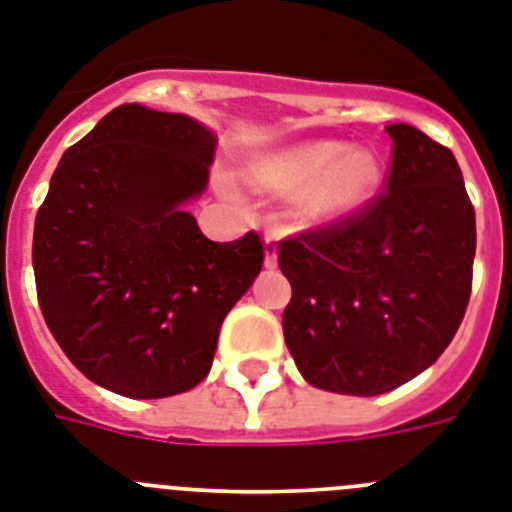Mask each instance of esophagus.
Listing matches in <instances>:
<instances>
[{
    "instance_id": "obj_1",
    "label": "esophagus",
    "mask_w": 512,
    "mask_h": 512,
    "mask_svg": "<svg viewBox=\"0 0 512 512\" xmlns=\"http://www.w3.org/2000/svg\"><path fill=\"white\" fill-rule=\"evenodd\" d=\"M278 265V234L268 231L265 234V268H276Z\"/></svg>"
}]
</instances>
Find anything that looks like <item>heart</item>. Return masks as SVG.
I'll list each match as a JSON object with an SVG mask.
<instances>
[{
	"label": "heart",
	"instance_id": "obj_1",
	"mask_svg": "<svg viewBox=\"0 0 512 512\" xmlns=\"http://www.w3.org/2000/svg\"><path fill=\"white\" fill-rule=\"evenodd\" d=\"M247 182L263 195H294L304 223H333L367 203L380 184V163L369 150H351L336 140L286 145L255 158Z\"/></svg>",
	"mask_w": 512,
	"mask_h": 512
}]
</instances>
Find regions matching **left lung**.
<instances>
[{
    "label": "left lung",
    "mask_w": 512,
    "mask_h": 512,
    "mask_svg": "<svg viewBox=\"0 0 512 512\" xmlns=\"http://www.w3.org/2000/svg\"><path fill=\"white\" fill-rule=\"evenodd\" d=\"M385 192L278 244L283 338L309 385L380 395L435 364L471 296L474 205L445 145L390 124Z\"/></svg>",
    "instance_id": "1"
}]
</instances>
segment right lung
Listing matches in <instances>:
<instances>
[{
    "label": "right lung",
    "mask_w": 512,
    "mask_h": 512,
    "mask_svg": "<svg viewBox=\"0 0 512 512\" xmlns=\"http://www.w3.org/2000/svg\"><path fill=\"white\" fill-rule=\"evenodd\" d=\"M216 137L184 114L124 103L64 150L33 229L38 304L88 380L127 398L192 390L223 317L263 268V239L210 242L203 195Z\"/></svg>",
    "instance_id": "right-lung-1"
}]
</instances>
